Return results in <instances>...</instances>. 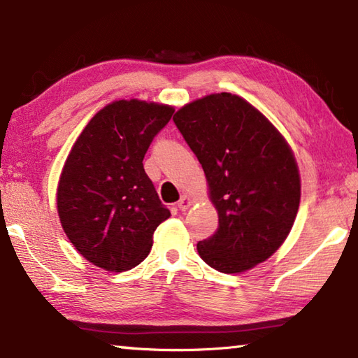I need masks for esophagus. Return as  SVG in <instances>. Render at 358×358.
Returning a JSON list of instances; mask_svg holds the SVG:
<instances>
[{"label": "esophagus", "mask_w": 358, "mask_h": 358, "mask_svg": "<svg viewBox=\"0 0 358 358\" xmlns=\"http://www.w3.org/2000/svg\"><path fill=\"white\" fill-rule=\"evenodd\" d=\"M191 205H192V201H191L189 196H181V199L178 201V208L181 211H186L187 208L191 207Z\"/></svg>", "instance_id": "34e87169"}]
</instances>
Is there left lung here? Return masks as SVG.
Instances as JSON below:
<instances>
[{
  "mask_svg": "<svg viewBox=\"0 0 358 358\" xmlns=\"http://www.w3.org/2000/svg\"><path fill=\"white\" fill-rule=\"evenodd\" d=\"M207 177L220 217L199 256L222 273H241L276 252L294 226L300 173L292 148L250 102L208 94L173 115Z\"/></svg>",
  "mask_w": 358,
  "mask_h": 358,
  "instance_id": "1",
  "label": "left lung"
}]
</instances>
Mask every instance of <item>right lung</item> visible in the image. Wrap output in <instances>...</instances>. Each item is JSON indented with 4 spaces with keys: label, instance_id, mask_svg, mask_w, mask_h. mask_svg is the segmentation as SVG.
<instances>
[{
    "label": "right lung",
    "instance_id": "1",
    "mask_svg": "<svg viewBox=\"0 0 358 358\" xmlns=\"http://www.w3.org/2000/svg\"><path fill=\"white\" fill-rule=\"evenodd\" d=\"M173 112L157 102L113 101L72 145L58 181V216L76 250L99 268H134L150 254L156 227L171 216L143 157Z\"/></svg>",
    "mask_w": 358,
    "mask_h": 358
}]
</instances>
